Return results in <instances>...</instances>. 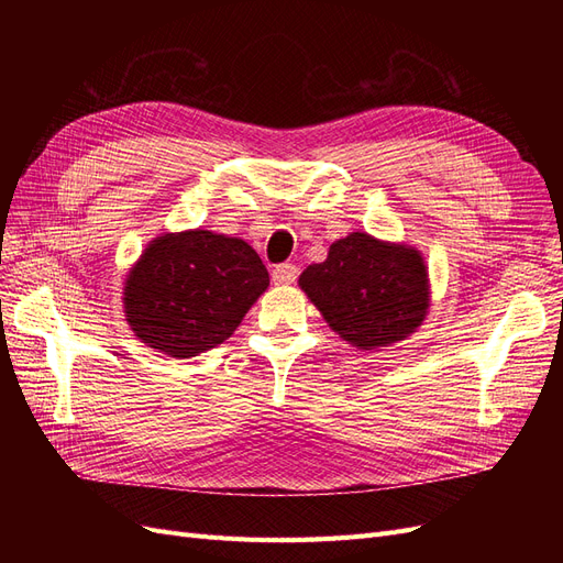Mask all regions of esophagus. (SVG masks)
Returning <instances> with one entry per match:
<instances>
[{"label": "esophagus", "mask_w": 563, "mask_h": 563, "mask_svg": "<svg viewBox=\"0 0 563 563\" xmlns=\"http://www.w3.org/2000/svg\"><path fill=\"white\" fill-rule=\"evenodd\" d=\"M298 279V265L282 263L272 269V282L275 284H294Z\"/></svg>", "instance_id": "1"}]
</instances>
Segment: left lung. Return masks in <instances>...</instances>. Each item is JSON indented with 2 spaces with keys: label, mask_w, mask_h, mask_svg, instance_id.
<instances>
[{
  "label": "left lung",
  "mask_w": 563,
  "mask_h": 563,
  "mask_svg": "<svg viewBox=\"0 0 563 563\" xmlns=\"http://www.w3.org/2000/svg\"><path fill=\"white\" fill-rule=\"evenodd\" d=\"M300 288L347 343L373 350L413 333L428 312V269L416 249L352 232L300 275Z\"/></svg>",
  "instance_id": "obj_1"
}]
</instances>
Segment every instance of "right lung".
Returning a JSON list of instances; mask_svg holds the SVG:
<instances>
[{
  "mask_svg": "<svg viewBox=\"0 0 563 563\" xmlns=\"http://www.w3.org/2000/svg\"><path fill=\"white\" fill-rule=\"evenodd\" d=\"M267 284L258 253L242 240L164 234L126 279V321L152 350L187 360L228 340Z\"/></svg>",
  "mask_w": 563,
  "mask_h": 563,
  "instance_id": "1",
  "label": "right lung"
}]
</instances>
